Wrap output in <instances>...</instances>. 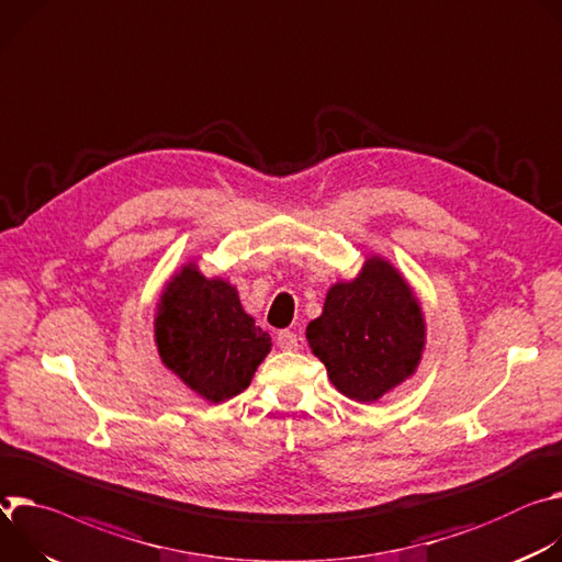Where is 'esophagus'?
Wrapping results in <instances>:
<instances>
[{"instance_id": "obj_1", "label": "esophagus", "mask_w": 562, "mask_h": 562, "mask_svg": "<svg viewBox=\"0 0 562 562\" xmlns=\"http://www.w3.org/2000/svg\"><path fill=\"white\" fill-rule=\"evenodd\" d=\"M277 344H279L281 350H296L299 348V337L292 330H281L277 335Z\"/></svg>"}]
</instances>
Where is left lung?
Wrapping results in <instances>:
<instances>
[{
	"label": "left lung",
	"instance_id": "8db88e82",
	"mask_svg": "<svg viewBox=\"0 0 562 562\" xmlns=\"http://www.w3.org/2000/svg\"><path fill=\"white\" fill-rule=\"evenodd\" d=\"M305 339L341 395L372 404L417 372L426 319L406 277L389 259L370 255L352 279L328 288Z\"/></svg>",
	"mask_w": 562,
	"mask_h": 562
}]
</instances>
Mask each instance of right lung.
Returning a JSON list of instances; mask_svg holds the SVG:
<instances>
[{
    "label": "right lung",
    "instance_id": "1",
    "mask_svg": "<svg viewBox=\"0 0 562 562\" xmlns=\"http://www.w3.org/2000/svg\"><path fill=\"white\" fill-rule=\"evenodd\" d=\"M154 341L167 370L210 404L243 393L272 350V337L247 315L236 285L182 263L156 303Z\"/></svg>",
    "mask_w": 562,
    "mask_h": 562
}]
</instances>
